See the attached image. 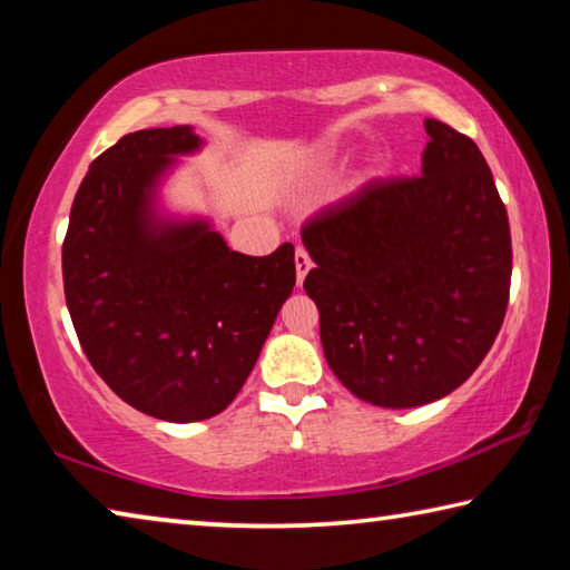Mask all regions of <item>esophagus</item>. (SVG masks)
Returning <instances> with one entry per match:
<instances>
[{
  "label": "esophagus",
  "instance_id": "34e87169",
  "mask_svg": "<svg viewBox=\"0 0 570 570\" xmlns=\"http://www.w3.org/2000/svg\"><path fill=\"white\" fill-rule=\"evenodd\" d=\"M294 264H296V282L302 284L304 276L308 274V268H312V258H308L306 250L302 246H296V254H294Z\"/></svg>",
  "mask_w": 570,
  "mask_h": 570
}]
</instances>
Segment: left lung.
<instances>
[{
  "mask_svg": "<svg viewBox=\"0 0 570 570\" xmlns=\"http://www.w3.org/2000/svg\"><path fill=\"white\" fill-rule=\"evenodd\" d=\"M424 130L420 176L364 183L302 228L326 362L390 410L445 397L478 370L513 272L508 210L480 148L440 120Z\"/></svg>",
  "mask_w": 570,
  "mask_h": 570,
  "instance_id": "obj_1",
  "label": "left lung"
}]
</instances>
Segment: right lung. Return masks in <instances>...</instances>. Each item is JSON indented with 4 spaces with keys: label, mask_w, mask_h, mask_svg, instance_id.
<instances>
[{
    "label": "right lung",
    "mask_w": 570,
    "mask_h": 570,
    "mask_svg": "<svg viewBox=\"0 0 570 570\" xmlns=\"http://www.w3.org/2000/svg\"><path fill=\"white\" fill-rule=\"evenodd\" d=\"M198 146L188 125L122 135L90 163L62 244L82 352L122 402L168 422L234 402L296 284L292 244L246 256L206 220L153 214L173 156Z\"/></svg>",
    "instance_id": "obj_1"
}]
</instances>
